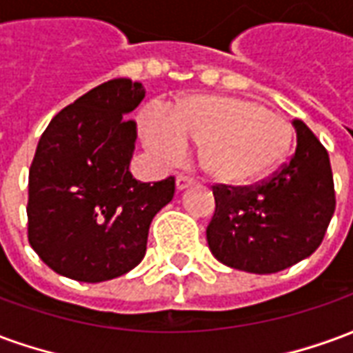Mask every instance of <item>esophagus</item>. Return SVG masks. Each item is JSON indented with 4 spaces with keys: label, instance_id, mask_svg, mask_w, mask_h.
Masks as SVG:
<instances>
[{
    "label": "esophagus",
    "instance_id": "obj_1",
    "mask_svg": "<svg viewBox=\"0 0 353 353\" xmlns=\"http://www.w3.org/2000/svg\"><path fill=\"white\" fill-rule=\"evenodd\" d=\"M194 183V179L189 176H177L176 179V187H177V191H183V189H187L189 185Z\"/></svg>",
    "mask_w": 353,
    "mask_h": 353
}]
</instances>
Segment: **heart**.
I'll return each instance as SVG.
<instances>
[{
	"mask_svg": "<svg viewBox=\"0 0 353 353\" xmlns=\"http://www.w3.org/2000/svg\"><path fill=\"white\" fill-rule=\"evenodd\" d=\"M145 145L162 159H174L181 143H199L200 166L208 176L229 185L265 179L280 166L291 128L259 103L232 96H194L141 126Z\"/></svg>",
	"mask_w": 353,
	"mask_h": 353,
	"instance_id": "obj_1",
	"label": "heart"
}]
</instances>
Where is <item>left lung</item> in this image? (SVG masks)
Returning a JSON list of instances; mask_svg holds the SVG:
<instances>
[{
  "instance_id": "obj_1",
  "label": "left lung",
  "mask_w": 353,
  "mask_h": 353,
  "mask_svg": "<svg viewBox=\"0 0 353 353\" xmlns=\"http://www.w3.org/2000/svg\"><path fill=\"white\" fill-rule=\"evenodd\" d=\"M295 153L253 185L212 187L215 212L206 229L215 259L253 274L280 272L316 252L334 214L333 170L316 134L293 121Z\"/></svg>"
}]
</instances>
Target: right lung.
<instances>
[{
  "instance_id": "add662e5",
  "label": "right lung",
  "mask_w": 353,
  "mask_h": 353,
  "mask_svg": "<svg viewBox=\"0 0 353 353\" xmlns=\"http://www.w3.org/2000/svg\"><path fill=\"white\" fill-rule=\"evenodd\" d=\"M141 83L111 79L58 113L35 149L28 181V240L47 266L77 281L113 280L143 259L149 225L176 179L130 174Z\"/></svg>"
}]
</instances>
